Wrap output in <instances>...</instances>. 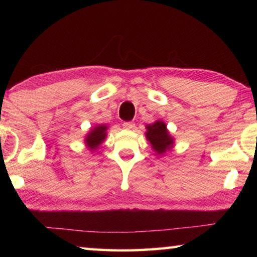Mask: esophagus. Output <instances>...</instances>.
<instances>
[{"label":"esophagus","mask_w":257,"mask_h":257,"mask_svg":"<svg viewBox=\"0 0 257 257\" xmlns=\"http://www.w3.org/2000/svg\"><path fill=\"white\" fill-rule=\"evenodd\" d=\"M123 128L124 129H133L135 128V123L134 122H123Z\"/></svg>","instance_id":"obj_1"}]
</instances>
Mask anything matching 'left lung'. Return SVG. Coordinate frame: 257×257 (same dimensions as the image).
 Here are the masks:
<instances>
[{"label":"left lung","instance_id":"obj_1","mask_svg":"<svg viewBox=\"0 0 257 257\" xmlns=\"http://www.w3.org/2000/svg\"><path fill=\"white\" fill-rule=\"evenodd\" d=\"M146 137L158 154H162L167 150L171 149L173 144V139L169 135L167 125L162 121H156L155 123L147 125Z\"/></svg>","mask_w":257,"mask_h":257}]
</instances>
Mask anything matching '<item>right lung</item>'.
I'll return each mask as SVG.
<instances>
[{
	"label": "right lung",
	"mask_w": 257,
	"mask_h": 257,
	"mask_svg": "<svg viewBox=\"0 0 257 257\" xmlns=\"http://www.w3.org/2000/svg\"><path fill=\"white\" fill-rule=\"evenodd\" d=\"M106 128L107 127H105V125H98V127L94 128L92 132L88 134V136L86 138V143L87 146H88L90 150L97 149V146L104 141V138L106 136Z\"/></svg>",
	"instance_id": "add662e5"
}]
</instances>
